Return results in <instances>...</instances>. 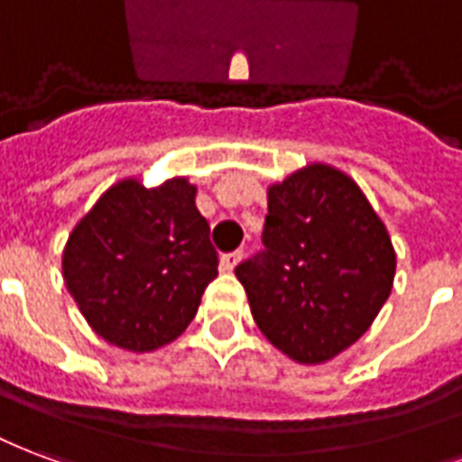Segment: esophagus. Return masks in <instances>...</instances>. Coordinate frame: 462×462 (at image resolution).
<instances>
[{"label": "esophagus", "instance_id": "obj_1", "mask_svg": "<svg viewBox=\"0 0 462 462\" xmlns=\"http://www.w3.org/2000/svg\"><path fill=\"white\" fill-rule=\"evenodd\" d=\"M241 261V251H231V254H224L221 255V268L224 271H234L236 265Z\"/></svg>", "mask_w": 462, "mask_h": 462}]
</instances>
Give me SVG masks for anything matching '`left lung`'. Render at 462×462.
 I'll list each match as a JSON object with an SVG mask.
<instances>
[{
  "label": "left lung",
  "instance_id": "obj_1",
  "mask_svg": "<svg viewBox=\"0 0 462 462\" xmlns=\"http://www.w3.org/2000/svg\"><path fill=\"white\" fill-rule=\"evenodd\" d=\"M263 251L236 265L255 325L300 365L365 335L389 298L396 254L355 180L308 164L268 189Z\"/></svg>",
  "mask_w": 462,
  "mask_h": 462
}]
</instances>
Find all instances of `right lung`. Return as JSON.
I'll list each match as a JSON object with an SVG mask.
<instances>
[{
  "instance_id": "obj_1",
  "label": "right lung",
  "mask_w": 462,
  "mask_h": 462,
  "mask_svg": "<svg viewBox=\"0 0 462 462\" xmlns=\"http://www.w3.org/2000/svg\"><path fill=\"white\" fill-rule=\"evenodd\" d=\"M197 187L184 177L147 189L123 180L97 199L63 248V281L96 335L127 352L170 345L218 275Z\"/></svg>"
}]
</instances>
